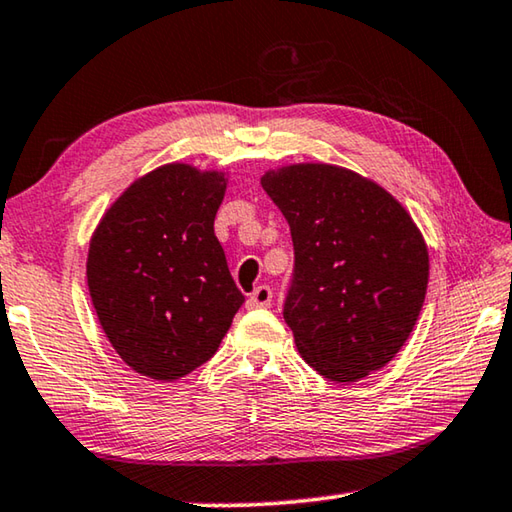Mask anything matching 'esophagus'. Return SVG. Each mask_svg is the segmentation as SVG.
<instances>
[{"instance_id":"esophagus-1","label":"esophagus","mask_w":512,"mask_h":512,"mask_svg":"<svg viewBox=\"0 0 512 512\" xmlns=\"http://www.w3.org/2000/svg\"><path fill=\"white\" fill-rule=\"evenodd\" d=\"M271 300H273V289L269 285H259L253 294L248 296V307L250 310H257V307L271 305Z\"/></svg>"}]
</instances>
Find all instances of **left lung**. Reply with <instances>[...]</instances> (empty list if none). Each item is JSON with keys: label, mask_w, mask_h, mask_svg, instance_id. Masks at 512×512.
Instances as JSON below:
<instances>
[{"label": "left lung", "mask_w": 512, "mask_h": 512, "mask_svg": "<svg viewBox=\"0 0 512 512\" xmlns=\"http://www.w3.org/2000/svg\"><path fill=\"white\" fill-rule=\"evenodd\" d=\"M262 189L294 241L282 314L298 353L335 383L385 367L426 298L428 250L415 221L378 184L328 164L269 170Z\"/></svg>", "instance_id": "obj_1"}]
</instances>
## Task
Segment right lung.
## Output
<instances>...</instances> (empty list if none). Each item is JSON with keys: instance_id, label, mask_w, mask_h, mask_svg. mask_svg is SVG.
I'll list each match as a JSON object with an SVG mask.
<instances>
[{"instance_id": "obj_1", "label": "right lung", "mask_w": 512, "mask_h": 512, "mask_svg": "<svg viewBox=\"0 0 512 512\" xmlns=\"http://www.w3.org/2000/svg\"><path fill=\"white\" fill-rule=\"evenodd\" d=\"M223 196L225 175L168 164L97 225L88 291L111 346L143 376L175 380L205 364L246 300L214 234Z\"/></svg>"}]
</instances>
